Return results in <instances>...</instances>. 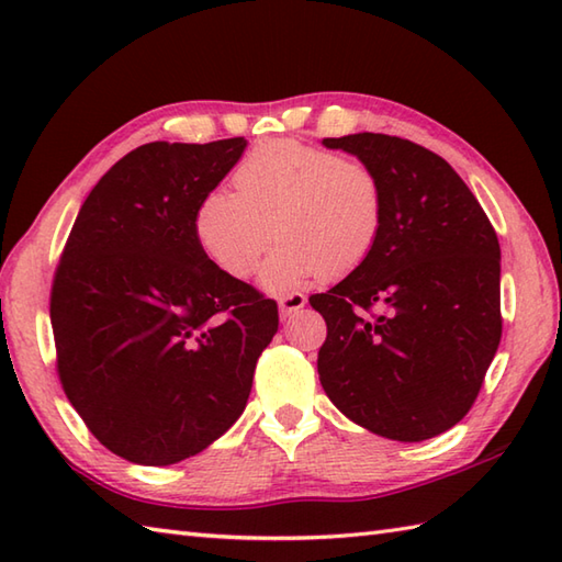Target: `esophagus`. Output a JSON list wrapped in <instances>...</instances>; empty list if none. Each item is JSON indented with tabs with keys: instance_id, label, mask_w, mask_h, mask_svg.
Masks as SVG:
<instances>
[{
	"instance_id": "obj_1",
	"label": "esophagus",
	"mask_w": 562,
	"mask_h": 562,
	"mask_svg": "<svg viewBox=\"0 0 562 562\" xmlns=\"http://www.w3.org/2000/svg\"><path fill=\"white\" fill-rule=\"evenodd\" d=\"M306 306V296L302 292H292V294H284L280 296V316L288 318L294 312H300V308Z\"/></svg>"
}]
</instances>
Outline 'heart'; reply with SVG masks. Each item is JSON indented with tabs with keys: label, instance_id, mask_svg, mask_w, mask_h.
<instances>
[{
	"label": "heart",
	"instance_id": "b5f03b06",
	"mask_svg": "<svg viewBox=\"0 0 562 562\" xmlns=\"http://www.w3.org/2000/svg\"><path fill=\"white\" fill-rule=\"evenodd\" d=\"M234 193L210 190L195 210L200 248L232 278H248L274 238L262 288L282 294L321 278H345L374 254L386 195L372 166L294 139L248 151Z\"/></svg>",
	"mask_w": 562,
	"mask_h": 562
}]
</instances>
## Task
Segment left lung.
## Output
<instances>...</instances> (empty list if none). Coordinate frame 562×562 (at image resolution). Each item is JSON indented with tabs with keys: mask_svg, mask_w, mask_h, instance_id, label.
Returning <instances> with one entry per match:
<instances>
[{
	"mask_svg": "<svg viewBox=\"0 0 562 562\" xmlns=\"http://www.w3.org/2000/svg\"><path fill=\"white\" fill-rule=\"evenodd\" d=\"M381 178L384 229L362 268L308 296L326 318L318 379L352 423L398 441L471 411L503 338L499 244L461 176L411 139L326 137Z\"/></svg>",
	"mask_w": 562,
	"mask_h": 562,
	"instance_id": "obj_1",
	"label": "left lung"
}]
</instances>
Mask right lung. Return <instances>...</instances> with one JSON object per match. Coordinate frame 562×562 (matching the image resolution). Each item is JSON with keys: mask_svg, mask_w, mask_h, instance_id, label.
Instances as JSON below:
<instances>
[{"mask_svg": "<svg viewBox=\"0 0 562 562\" xmlns=\"http://www.w3.org/2000/svg\"><path fill=\"white\" fill-rule=\"evenodd\" d=\"M246 139L149 142L77 214L50 290L57 376L105 449L142 465L195 457L244 413L278 304L214 266L193 220Z\"/></svg>", "mask_w": 562, "mask_h": 562, "instance_id": "right-lung-1", "label": "right lung"}]
</instances>
